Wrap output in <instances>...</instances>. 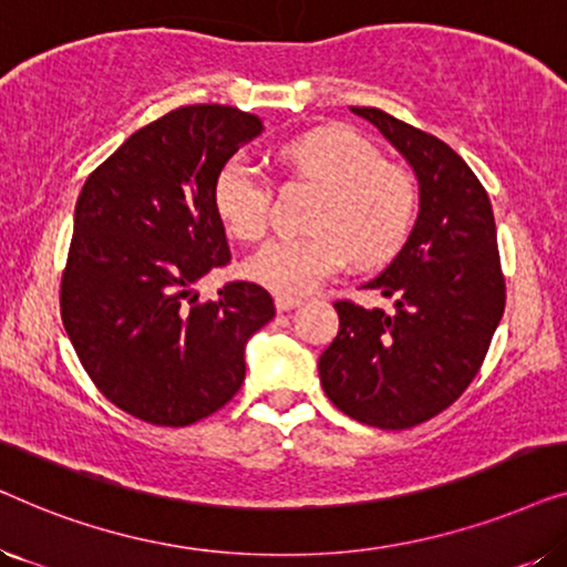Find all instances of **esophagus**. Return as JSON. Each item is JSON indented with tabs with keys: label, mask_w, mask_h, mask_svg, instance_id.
Here are the masks:
<instances>
[{
	"label": "esophagus",
	"mask_w": 567,
	"mask_h": 567,
	"mask_svg": "<svg viewBox=\"0 0 567 567\" xmlns=\"http://www.w3.org/2000/svg\"><path fill=\"white\" fill-rule=\"evenodd\" d=\"M301 307L299 297H276V309L278 312H289V309Z\"/></svg>",
	"instance_id": "esophagus-1"
}]
</instances>
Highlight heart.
<instances>
[{
	"instance_id": "b5f03b06",
	"label": "heart",
	"mask_w": 567,
	"mask_h": 567,
	"mask_svg": "<svg viewBox=\"0 0 567 567\" xmlns=\"http://www.w3.org/2000/svg\"><path fill=\"white\" fill-rule=\"evenodd\" d=\"M281 159L322 185L307 235L274 237L245 262L247 278L276 293H307L343 274L353 258L379 262L405 243L415 185L351 128L309 131L281 146ZM274 188L247 157H231L214 181V208L231 235L255 243L268 231Z\"/></svg>"
}]
</instances>
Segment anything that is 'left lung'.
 <instances>
[{"label":"left lung","instance_id":"left-lung-1","mask_svg":"<svg viewBox=\"0 0 567 567\" xmlns=\"http://www.w3.org/2000/svg\"><path fill=\"white\" fill-rule=\"evenodd\" d=\"M351 111L413 167L421 212L394 260L363 284L394 309L336 301L340 330L317 369L348 417L402 431L439 415L475 379L506 307V281L491 198L467 162L379 107Z\"/></svg>","mask_w":567,"mask_h":567}]
</instances>
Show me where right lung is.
<instances>
[{
  "instance_id": "add662e5",
  "label": "right lung",
  "mask_w": 567,
  "mask_h": 567,
  "mask_svg": "<svg viewBox=\"0 0 567 567\" xmlns=\"http://www.w3.org/2000/svg\"><path fill=\"white\" fill-rule=\"evenodd\" d=\"M262 131L229 105H185L131 134L76 198L61 320L84 371L123 413L190 425L245 382V343L276 317L258 284L193 291L229 262L214 181Z\"/></svg>"
}]
</instances>
